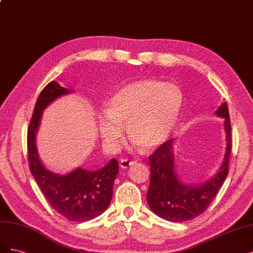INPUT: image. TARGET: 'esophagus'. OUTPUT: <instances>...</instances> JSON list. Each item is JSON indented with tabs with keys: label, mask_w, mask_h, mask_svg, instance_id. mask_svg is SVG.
Returning <instances> with one entry per match:
<instances>
[{
	"label": "esophagus",
	"mask_w": 253,
	"mask_h": 253,
	"mask_svg": "<svg viewBox=\"0 0 253 253\" xmlns=\"http://www.w3.org/2000/svg\"><path fill=\"white\" fill-rule=\"evenodd\" d=\"M134 163H136V161H134V160H130V159H122L121 160V162H120V166L122 167V168H128V167H130L131 165H133Z\"/></svg>",
	"instance_id": "esophagus-1"
}]
</instances>
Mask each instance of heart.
<instances>
[{"instance_id": "1", "label": "heart", "mask_w": 253, "mask_h": 253, "mask_svg": "<svg viewBox=\"0 0 253 253\" xmlns=\"http://www.w3.org/2000/svg\"><path fill=\"white\" fill-rule=\"evenodd\" d=\"M182 104V91L173 84L157 80L129 83L108 100L107 120L100 122V135L106 147L113 150L125 126L127 136L143 150L154 149L172 132Z\"/></svg>"}]
</instances>
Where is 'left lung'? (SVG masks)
I'll return each instance as SVG.
<instances>
[{
  "mask_svg": "<svg viewBox=\"0 0 253 253\" xmlns=\"http://www.w3.org/2000/svg\"><path fill=\"white\" fill-rule=\"evenodd\" d=\"M215 113L225 119L227 149L222 167L209 182L198 187H190L178 180L173 170L172 138L161 144L149 156L150 184L147 203L160 217L170 222H185L199 216L208 208L224 183L229 171L232 146L229 110L225 101Z\"/></svg>",
  "mask_w": 253,
  "mask_h": 253,
  "instance_id": "8db88e82",
  "label": "left lung"
}]
</instances>
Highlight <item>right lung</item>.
Here are the masks:
<instances>
[{
    "label": "right lung",
    "instance_id": "add662e5",
    "mask_svg": "<svg viewBox=\"0 0 253 253\" xmlns=\"http://www.w3.org/2000/svg\"><path fill=\"white\" fill-rule=\"evenodd\" d=\"M68 92L55 81L48 83L41 91L27 131L28 163L31 174L49 205L69 221L82 223L99 216L109 206L119 163L111 159L97 171L78 168L67 175L54 174L43 166L36 147V133L42 111L56 97Z\"/></svg>",
    "mask_w": 253,
    "mask_h": 253
}]
</instances>
